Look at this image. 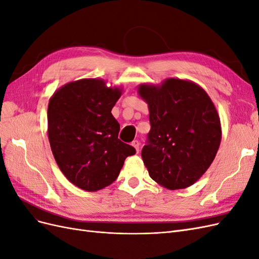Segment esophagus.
<instances>
[{
  "label": "esophagus",
  "instance_id": "obj_1",
  "mask_svg": "<svg viewBox=\"0 0 259 259\" xmlns=\"http://www.w3.org/2000/svg\"><path fill=\"white\" fill-rule=\"evenodd\" d=\"M132 146L136 149L137 152L139 151V142H138V140H134V142L132 143Z\"/></svg>",
  "mask_w": 259,
  "mask_h": 259
}]
</instances>
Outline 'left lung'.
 I'll list each match as a JSON object with an SVG mask.
<instances>
[{
  "label": "left lung",
  "mask_w": 259,
  "mask_h": 259,
  "mask_svg": "<svg viewBox=\"0 0 259 259\" xmlns=\"http://www.w3.org/2000/svg\"><path fill=\"white\" fill-rule=\"evenodd\" d=\"M151 128L142 158L150 177L170 190L193 185L214 161L222 140L221 120L206 92L191 81L170 77L142 84Z\"/></svg>",
  "instance_id": "left-lung-1"
}]
</instances>
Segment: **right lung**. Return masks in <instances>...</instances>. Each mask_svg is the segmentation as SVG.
I'll return each mask as SVG.
<instances>
[{
    "instance_id": "obj_1",
    "label": "right lung",
    "mask_w": 259,
    "mask_h": 259,
    "mask_svg": "<svg viewBox=\"0 0 259 259\" xmlns=\"http://www.w3.org/2000/svg\"><path fill=\"white\" fill-rule=\"evenodd\" d=\"M122 90L105 81L82 79L55 92L49 103L52 152L69 182L86 191L111 185L134 147L117 138L120 124L111 110Z\"/></svg>"
}]
</instances>
